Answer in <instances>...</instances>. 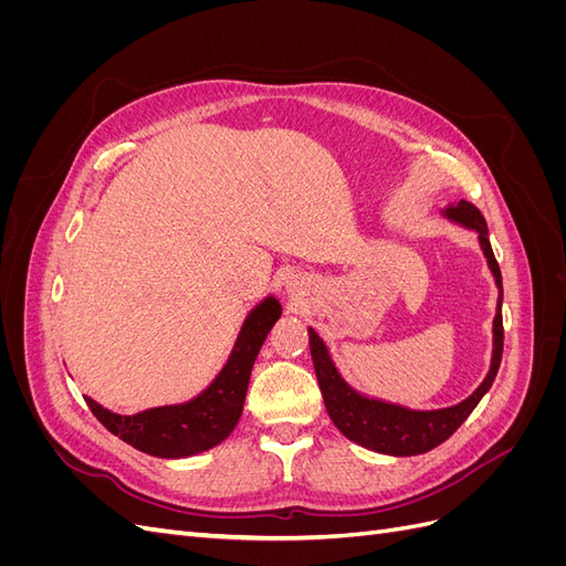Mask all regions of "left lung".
Wrapping results in <instances>:
<instances>
[{"instance_id":"1","label":"left lung","mask_w":566,"mask_h":566,"mask_svg":"<svg viewBox=\"0 0 566 566\" xmlns=\"http://www.w3.org/2000/svg\"><path fill=\"white\" fill-rule=\"evenodd\" d=\"M441 217L449 219L451 224H458L476 233L479 248H482L491 276L499 287V302H495V316H493V352H491V366L486 378L482 380L468 399H462L455 406L434 408V410H418L408 408L394 401H385L378 397H368V394L352 387L345 375L335 366L328 345L323 337L312 328L310 331V349L312 361L318 378V387L323 394V403L333 424L345 434L349 441L358 443L368 451L385 453V455H420L432 451L439 443L447 441L458 427L468 420V416L476 408V403L484 399V394L491 389L495 375L501 368L503 358V279L501 266L495 262L491 241H489V227L472 202H449L441 210Z\"/></svg>"}]
</instances>
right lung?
I'll return each instance as SVG.
<instances>
[{"label": "right lung", "instance_id": "obj_1", "mask_svg": "<svg viewBox=\"0 0 566 566\" xmlns=\"http://www.w3.org/2000/svg\"><path fill=\"white\" fill-rule=\"evenodd\" d=\"M276 295H266L248 312L235 335L231 354L214 380L193 399L119 416L84 394V401L108 432L127 441L136 451L156 458H188L214 449L224 441L243 416L254 358L260 354L271 325L281 318Z\"/></svg>", "mask_w": 566, "mask_h": 566}]
</instances>
